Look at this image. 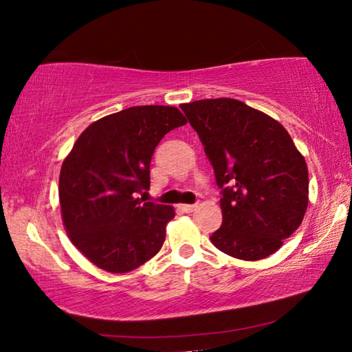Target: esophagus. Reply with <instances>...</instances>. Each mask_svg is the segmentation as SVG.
Listing matches in <instances>:
<instances>
[{
	"mask_svg": "<svg viewBox=\"0 0 352 352\" xmlns=\"http://www.w3.org/2000/svg\"><path fill=\"white\" fill-rule=\"evenodd\" d=\"M183 212H192L195 208H197V205H180L178 206Z\"/></svg>",
	"mask_w": 352,
	"mask_h": 352,
	"instance_id": "esophagus-1",
	"label": "esophagus"
}]
</instances>
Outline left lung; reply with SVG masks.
I'll return each mask as SVG.
<instances>
[{"label":"left lung","instance_id":"8db88e82","mask_svg":"<svg viewBox=\"0 0 352 352\" xmlns=\"http://www.w3.org/2000/svg\"><path fill=\"white\" fill-rule=\"evenodd\" d=\"M222 189L220 252L259 261L295 233L309 201L306 160L281 124L237 99L182 104Z\"/></svg>","mask_w":352,"mask_h":352}]
</instances>
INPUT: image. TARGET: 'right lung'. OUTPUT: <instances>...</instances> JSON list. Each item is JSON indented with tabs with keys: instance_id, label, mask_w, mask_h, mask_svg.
<instances>
[{
	"instance_id": "add662e5",
	"label": "right lung",
	"mask_w": 352,
	"mask_h": 352,
	"mask_svg": "<svg viewBox=\"0 0 352 352\" xmlns=\"http://www.w3.org/2000/svg\"><path fill=\"white\" fill-rule=\"evenodd\" d=\"M186 122L175 107H130L90 124L63 160L58 199L65 230L99 269L132 272L163 247L174 208L138 195L151 188L155 147Z\"/></svg>"
}]
</instances>
